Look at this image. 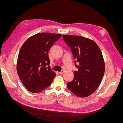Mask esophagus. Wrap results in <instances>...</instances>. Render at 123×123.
<instances>
[{
    "instance_id": "34e87169",
    "label": "esophagus",
    "mask_w": 123,
    "mask_h": 123,
    "mask_svg": "<svg viewBox=\"0 0 123 123\" xmlns=\"http://www.w3.org/2000/svg\"><path fill=\"white\" fill-rule=\"evenodd\" d=\"M64 70H62L61 72H59V74H63L64 73Z\"/></svg>"
}]
</instances>
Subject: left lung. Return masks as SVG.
<instances>
[{"mask_svg":"<svg viewBox=\"0 0 123 123\" xmlns=\"http://www.w3.org/2000/svg\"><path fill=\"white\" fill-rule=\"evenodd\" d=\"M62 37L71 50L75 67L78 69L74 72V79L68 83L67 87L76 96L87 97L98 88L104 75L105 63L101 51L88 38L74 35Z\"/></svg>","mask_w":123,"mask_h":123,"instance_id":"8db88e82","label":"left lung"}]
</instances>
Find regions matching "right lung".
Instances as JSON below:
<instances>
[{
    "instance_id": "right-lung-1",
    "label": "right lung",
    "mask_w": 123,
    "mask_h": 123,
    "mask_svg": "<svg viewBox=\"0 0 123 123\" xmlns=\"http://www.w3.org/2000/svg\"><path fill=\"white\" fill-rule=\"evenodd\" d=\"M61 34L40 33L29 38L18 56L17 72L29 91L37 93L50 86L56 76L50 67L48 51Z\"/></svg>"
}]
</instances>
